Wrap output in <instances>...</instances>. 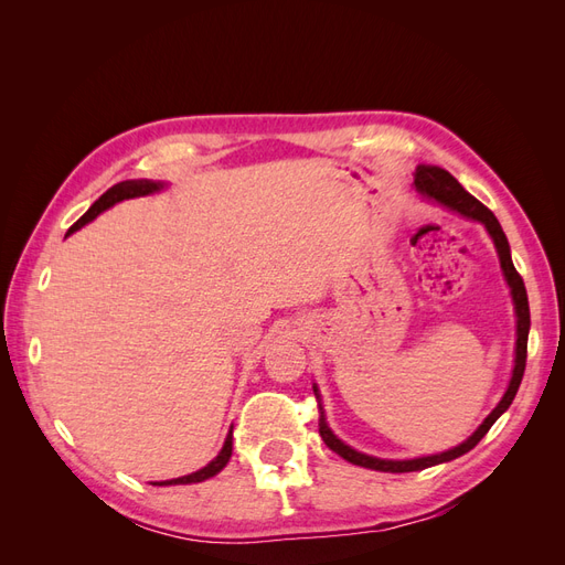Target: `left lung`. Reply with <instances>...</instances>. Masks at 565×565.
<instances>
[{
  "mask_svg": "<svg viewBox=\"0 0 565 565\" xmlns=\"http://www.w3.org/2000/svg\"><path fill=\"white\" fill-rule=\"evenodd\" d=\"M415 188L417 193L426 200V202H434L440 204V207H446L459 216H465L469 221H476V224H481L488 235L492 237V245L498 249L500 256V266H502V276L509 285V295L511 301H514V313H516V349H514V370H511V380L509 386L504 391L502 401L494 405L492 413L483 419V424L478 426V429L467 438L461 440L459 446L446 450V452H436V455H424V457H413V459H382V457H374V455H365L361 450H355L351 446H347L344 440H341L328 424V417H324V407L320 403V388L318 384H313V393L318 398V407H320V436L324 440V446H328L332 452H337L339 457H344L351 465L358 467H365V469H374V471H388V473H405V471H419L426 467H436L443 465V461H450L457 459L465 452H469L471 448H476V443L481 440L488 431L490 426L498 422L511 405V401L516 398V391L521 386L523 380V372H525V355H527V332H530V309H527V295H525V285L523 278L516 273L514 262H511V249H509V241L507 235L500 226V221L494 218V214L486 207L483 202H478L471 193H467L461 183L446 172V169L434 167V164H419L417 172H415Z\"/></svg>",
  "mask_w": 565,
  "mask_h": 565,
  "instance_id": "obj_1",
  "label": "left lung"
}]
</instances>
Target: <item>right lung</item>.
Listing matches in <instances>:
<instances>
[{
    "label": "right lung",
    "instance_id": "add662e5",
    "mask_svg": "<svg viewBox=\"0 0 565 565\" xmlns=\"http://www.w3.org/2000/svg\"><path fill=\"white\" fill-rule=\"evenodd\" d=\"M167 185H169V183H164V181H150V179L119 181V183H115L113 188H108V191H106L104 195H100L87 212H84V216L77 218V224L71 226V231H67V235L79 231L82 226H87L89 221H94L98 214H104L106 210H110L113 204L122 202V200H131V198H143V195L160 193V191H164ZM231 455H233V426H231V431H228V436H226V440H224V448L218 450V455L210 461L207 467H202V469H198V471H193V473H188V476H181V478H172V481H156L152 486H191V483H202V481H207V478L216 476L221 469H224V467L228 465Z\"/></svg>",
    "mask_w": 565,
    "mask_h": 565
}]
</instances>
